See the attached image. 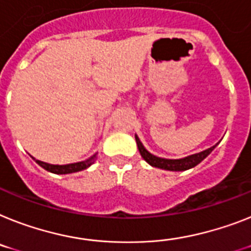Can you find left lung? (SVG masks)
<instances>
[{"mask_svg":"<svg viewBox=\"0 0 251 251\" xmlns=\"http://www.w3.org/2000/svg\"><path fill=\"white\" fill-rule=\"evenodd\" d=\"M135 139L139 151H140V154H142V157L144 158L145 161L148 162L151 166H153V167L167 170V171H186L189 168L195 167V166L199 165V163L203 161L204 158L208 157V155L210 154V151H213L217 145H213V147H210V148L205 149V151H201V153H197V154L181 158V159H166V158H159L151 154V153L144 148V145H143L142 142L139 140L138 136H135Z\"/></svg>","mask_w":251,"mask_h":251,"instance_id":"obj_1","label":"left lung"}]
</instances>
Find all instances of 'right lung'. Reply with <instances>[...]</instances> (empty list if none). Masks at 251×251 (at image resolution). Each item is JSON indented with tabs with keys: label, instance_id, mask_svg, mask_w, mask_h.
Here are the masks:
<instances>
[{
	"label": "right lung",
	"instance_id": "add662e5",
	"mask_svg": "<svg viewBox=\"0 0 251 251\" xmlns=\"http://www.w3.org/2000/svg\"><path fill=\"white\" fill-rule=\"evenodd\" d=\"M97 158V153L94 155H92L90 158H88L86 161L83 162H77V163H71V165H64V166H58V165H50V163H46V162L38 161L35 159L38 165L43 167L44 170L52 172V174H57V175H66V174H73V172H79L83 171L85 168L89 167Z\"/></svg>",
	"mask_w": 251,
	"mask_h": 251
}]
</instances>
